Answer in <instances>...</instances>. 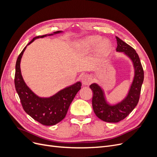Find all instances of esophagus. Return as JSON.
Instances as JSON below:
<instances>
[{
  "label": "esophagus",
  "mask_w": 157,
  "mask_h": 157,
  "mask_svg": "<svg viewBox=\"0 0 157 157\" xmlns=\"http://www.w3.org/2000/svg\"><path fill=\"white\" fill-rule=\"evenodd\" d=\"M92 78L88 75H82L81 77V81L84 85H89L92 82Z\"/></svg>",
  "instance_id": "34e87169"
}]
</instances>
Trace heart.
I'll use <instances>...</instances> for the list:
<instances>
[{
	"instance_id": "b5f03b06",
	"label": "heart",
	"mask_w": 157,
	"mask_h": 157,
	"mask_svg": "<svg viewBox=\"0 0 157 157\" xmlns=\"http://www.w3.org/2000/svg\"><path fill=\"white\" fill-rule=\"evenodd\" d=\"M94 48L96 53L102 57L107 56L111 48V43L107 39L99 36H89L80 40L77 44V50L80 53H87Z\"/></svg>"
}]
</instances>
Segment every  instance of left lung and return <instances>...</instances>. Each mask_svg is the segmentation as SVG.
<instances>
[{"mask_svg":"<svg viewBox=\"0 0 157 157\" xmlns=\"http://www.w3.org/2000/svg\"><path fill=\"white\" fill-rule=\"evenodd\" d=\"M117 52H123L129 58L134 67V77L127 96L115 105H110L106 101L101 88L96 83L90 87L93 92L92 107L94 113L101 120L107 122H118L124 118L134 110L139 101L144 72L139 56L136 51L125 42L116 36Z\"/></svg>","mask_w":157,"mask_h":157,"instance_id":"8db88e82","label":"left lung"}]
</instances>
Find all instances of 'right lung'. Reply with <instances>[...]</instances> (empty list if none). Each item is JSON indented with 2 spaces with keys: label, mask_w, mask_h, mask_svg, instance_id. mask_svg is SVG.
Returning <instances> with one entry per match:
<instances>
[{
  "label": "right lung",
  "mask_w": 157,
  "mask_h": 157,
  "mask_svg": "<svg viewBox=\"0 0 157 157\" xmlns=\"http://www.w3.org/2000/svg\"><path fill=\"white\" fill-rule=\"evenodd\" d=\"M62 33L61 31L54 32L53 34L37 36L28 43L30 44L35 39L51 36ZM27 46L19 55L16 63V73L14 83L16 92L20 97L24 111L33 119L45 126L58 124L65 117L71 102L76 94L81 88L82 84L77 82L63 89L50 98H40L32 92L23 80L20 69V62L23 52Z\"/></svg>",
  "instance_id": "obj_1"
}]
</instances>
